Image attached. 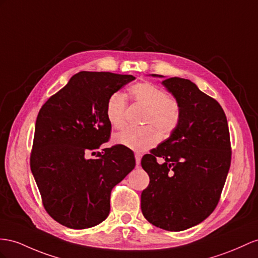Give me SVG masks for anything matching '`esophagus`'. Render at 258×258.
Instances as JSON below:
<instances>
[{
  "mask_svg": "<svg viewBox=\"0 0 258 258\" xmlns=\"http://www.w3.org/2000/svg\"><path fill=\"white\" fill-rule=\"evenodd\" d=\"M135 159H136V166L138 167L141 164V159H142V155L140 153H135Z\"/></svg>",
  "mask_w": 258,
  "mask_h": 258,
  "instance_id": "esophagus-1",
  "label": "esophagus"
}]
</instances>
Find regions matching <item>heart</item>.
Masks as SVG:
<instances>
[{
	"label": "heart",
	"mask_w": 258,
	"mask_h": 258,
	"mask_svg": "<svg viewBox=\"0 0 258 258\" xmlns=\"http://www.w3.org/2000/svg\"><path fill=\"white\" fill-rule=\"evenodd\" d=\"M133 102L146 108L144 114L143 128H126L114 136V142L137 151L146 150L159 141V134L167 137L179 126L182 116L180 102L174 97L153 83H137L130 88ZM127 107L126 97L122 92L112 94L105 105V114L112 127L120 130L125 124V110Z\"/></svg>",
	"instance_id": "heart-1"
}]
</instances>
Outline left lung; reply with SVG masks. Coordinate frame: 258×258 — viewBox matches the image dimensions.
I'll return each mask as SVG.
<instances>
[{
	"label": "left lung",
	"mask_w": 258,
	"mask_h": 258,
	"mask_svg": "<svg viewBox=\"0 0 258 258\" xmlns=\"http://www.w3.org/2000/svg\"><path fill=\"white\" fill-rule=\"evenodd\" d=\"M162 85L180 102L182 116L170 137L142 158L150 181L141 207L154 226L183 231L206 219L220 200L231 164L230 133L221 105L194 83L171 77Z\"/></svg>",
	"instance_id": "left-lung-1"
}]
</instances>
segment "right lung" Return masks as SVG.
<instances>
[{"instance_id": "1", "label": "right lung", "mask_w": 258, "mask_h": 258, "mask_svg": "<svg viewBox=\"0 0 258 258\" xmlns=\"http://www.w3.org/2000/svg\"><path fill=\"white\" fill-rule=\"evenodd\" d=\"M132 75L79 72L39 111L30 169L47 213L71 229H87L110 213L111 190L135 168L122 145L87 154L107 143L109 97L134 81Z\"/></svg>"}]
</instances>
